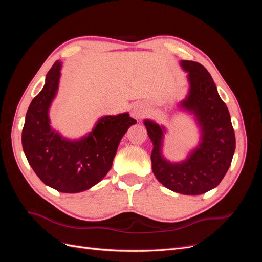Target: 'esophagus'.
<instances>
[{
    "mask_svg": "<svg viewBox=\"0 0 262 262\" xmlns=\"http://www.w3.org/2000/svg\"><path fill=\"white\" fill-rule=\"evenodd\" d=\"M131 115L134 118L140 119V118H142V117L145 115V109H144V107H142L141 105H137V106L133 107L132 112H131Z\"/></svg>",
    "mask_w": 262,
    "mask_h": 262,
    "instance_id": "1",
    "label": "esophagus"
}]
</instances>
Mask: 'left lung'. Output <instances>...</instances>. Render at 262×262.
<instances>
[{"mask_svg": "<svg viewBox=\"0 0 262 262\" xmlns=\"http://www.w3.org/2000/svg\"><path fill=\"white\" fill-rule=\"evenodd\" d=\"M188 72V96L180 107L193 114L200 126V144L187 160L170 163L162 155L165 128L154 121L144 120L153 143L150 154L152 169L157 180L172 191L195 195L215 188L224 178L235 152V133L228 109L221 99L208 70L193 61L182 60Z\"/></svg>", "mask_w": 262, "mask_h": 262, "instance_id": "obj_1", "label": "left lung"}]
</instances>
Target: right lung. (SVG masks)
Listing matches in <instances>:
<instances>
[{"label": "right lung", "mask_w": 262, "mask_h": 262, "mask_svg": "<svg viewBox=\"0 0 262 262\" xmlns=\"http://www.w3.org/2000/svg\"><path fill=\"white\" fill-rule=\"evenodd\" d=\"M61 62L55 61L41 92L30 102L21 133L24 153L40 180L60 192L76 193L92 188L113 166L120 140L137 121L128 113L101 117L80 140L54 131L49 108L59 87Z\"/></svg>", "instance_id": "1"}]
</instances>
